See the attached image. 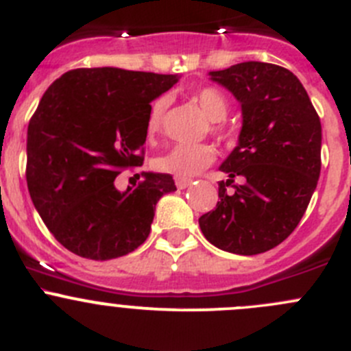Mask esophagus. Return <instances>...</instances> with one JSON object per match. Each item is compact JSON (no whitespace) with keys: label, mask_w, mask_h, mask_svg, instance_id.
Masks as SVG:
<instances>
[{"label":"esophagus","mask_w":351,"mask_h":351,"mask_svg":"<svg viewBox=\"0 0 351 351\" xmlns=\"http://www.w3.org/2000/svg\"><path fill=\"white\" fill-rule=\"evenodd\" d=\"M176 186H178L180 190H183V189H186V186L190 185V183H192V180H186V178H176Z\"/></svg>","instance_id":"1"}]
</instances>
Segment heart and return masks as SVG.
<instances>
[{"mask_svg": "<svg viewBox=\"0 0 351 351\" xmlns=\"http://www.w3.org/2000/svg\"><path fill=\"white\" fill-rule=\"evenodd\" d=\"M190 98L195 101L198 108L212 122V136L219 137V139H226L228 137V129H226L222 120L229 113L228 97L221 90H217V88L204 86L193 91ZM168 105L169 98L165 97V95L151 101L146 119V132L149 139H154L156 136L161 134ZM214 149L207 146V144H178V146L171 147L166 154H162L161 158H158L156 166L162 173H169V175L176 176V178L190 180L200 171H204L205 168H208L214 162Z\"/></svg>", "mask_w": 351, "mask_h": 351, "instance_id": "1", "label": "heart"}]
</instances>
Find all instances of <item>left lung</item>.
Returning a JSON list of instances; mask_svg holds the SVG:
<instances>
[{
  "instance_id": "obj_1",
  "label": "left lung",
  "mask_w": 351,
  "mask_h": 351,
  "mask_svg": "<svg viewBox=\"0 0 351 351\" xmlns=\"http://www.w3.org/2000/svg\"><path fill=\"white\" fill-rule=\"evenodd\" d=\"M210 76L239 100L243 129L221 166L229 180L219 182L217 205L198 224L219 250L265 253L292 234L316 190L319 115L302 83L282 66L250 61Z\"/></svg>"
}]
</instances>
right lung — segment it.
<instances>
[{
  "mask_svg": "<svg viewBox=\"0 0 351 351\" xmlns=\"http://www.w3.org/2000/svg\"><path fill=\"white\" fill-rule=\"evenodd\" d=\"M180 77L80 67L44 93L28 123L25 175L38 215L71 253L113 260L147 239L156 204L175 192V180L144 173L136 189L119 192L115 178L143 166L151 101Z\"/></svg>",
  "mask_w": 351,
  "mask_h": 351,
  "instance_id": "right-lung-1",
  "label": "right lung"
}]
</instances>
